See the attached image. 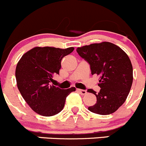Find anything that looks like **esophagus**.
I'll use <instances>...</instances> for the list:
<instances>
[{
  "label": "esophagus",
  "instance_id": "esophagus-1",
  "mask_svg": "<svg viewBox=\"0 0 146 146\" xmlns=\"http://www.w3.org/2000/svg\"><path fill=\"white\" fill-rule=\"evenodd\" d=\"M77 90L80 93V95H85V94L87 93V91L85 90H80V89H77Z\"/></svg>",
  "mask_w": 146,
  "mask_h": 146
}]
</instances>
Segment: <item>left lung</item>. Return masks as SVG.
<instances>
[{
    "mask_svg": "<svg viewBox=\"0 0 146 146\" xmlns=\"http://www.w3.org/2000/svg\"><path fill=\"white\" fill-rule=\"evenodd\" d=\"M78 54L88 61L92 75L100 76L101 90L97 93L96 104L88 107L95 114L114 113L124 103L133 82V67L127 54L118 46L108 42L78 47Z\"/></svg>",
    "mask_w": 146,
    "mask_h": 146,
    "instance_id": "8db88e82",
    "label": "left lung"
}]
</instances>
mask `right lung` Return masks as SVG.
Wrapping results in <instances>:
<instances>
[{"label":"right lung","mask_w":146,"mask_h":146,"mask_svg":"<svg viewBox=\"0 0 146 146\" xmlns=\"http://www.w3.org/2000/svg\"><path fill=\"white\" fill-rule=\"evenodd\" d=\"M73 50V47L36 46L23 54L17 63V88L28 105L37 114L44 117L58 114L64 108L66 97L76 91L74 87L64 90L51 85L53 76L59 74L62 58Z\"/></svg>","instance_id":"right-lung-1"}]
</instances>
